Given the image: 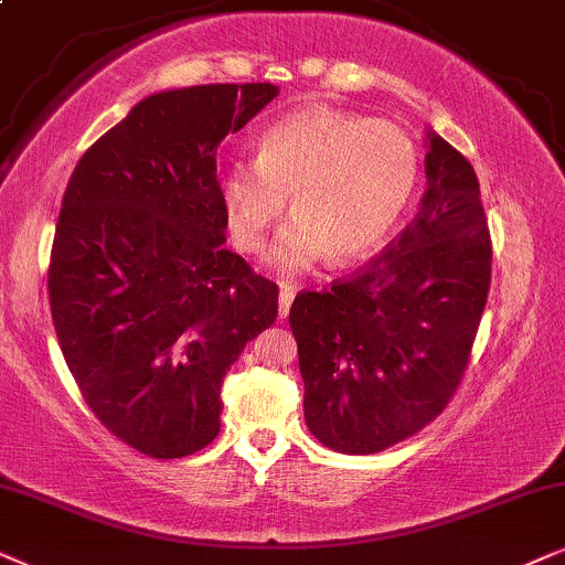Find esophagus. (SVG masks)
I'll return each mask as SVG.
<instances>
[{
	"label": "esophagus",
	"instance_id": "1",
	"mask_svg": "<svg viewBox=\"0 0 565 565\" xmlns=\"http://www.w3.org/2000/svg\"><path fill=\"white\" fill-rule=\"evenodd\" d=\"M295 287H289V284H281V291H278V315H281V318H287L289 315V307H291V302H295Z\"/></svg>",
	"mask_w": 565,
	"mask_h": 565
}]
</instances>
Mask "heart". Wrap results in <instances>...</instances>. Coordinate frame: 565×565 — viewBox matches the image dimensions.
Listing matches in <instances>:
<instances>
[{
    "mask_svg": "<svg viewBox=\"0 0 565 565\" xmlns=\"http://www.w3.org/2000/svg\"><path fill=\"white\" fill-rule=\"evenodd\" d=\"M418 180V152L387 120L333 108H305L276 120L260 137L258 160L222 170L220 193L232 235L260 250L291 195L297 214L274 247L281 270H305L328 253L345 266L385 243Z\"/></svg>",
    "mask_w": 565,
    "mask_h": 565,
    "instance_id": "heart-1",
    "label": "heart"
}]
</instances>
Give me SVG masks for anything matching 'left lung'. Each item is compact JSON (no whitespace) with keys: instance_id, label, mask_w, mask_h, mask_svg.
Returning a JSON list of instances; mask_svg holds the SVG:
<instances>
[{"instance_id":"left-lung-1","label":"left lung","mask_w":565,"mask_h":565,"mask_svg":"<svg viewBox=\"0 0 565 565\" xmlns=\"http://www.w3.org/2000/svg\"><path fill=\"white\" fill-rule=\"evenodd\" d=\"M426 141L416 220L356 274L299 291L289 310L305 420L343 455L382 452L447 408L491 287L476 170L436 131Z\"/></svg>"}]
</instances>
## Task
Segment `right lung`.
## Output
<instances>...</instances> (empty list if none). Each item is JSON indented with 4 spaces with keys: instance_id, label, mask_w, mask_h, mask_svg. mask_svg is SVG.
<instances>
[{
    "instance_id": "obj_1",
    "label": "right lung",
    "mask_w": 565,
    "mask_h": 565,
    "mask_svg": "<svg viewBox=\"0 0 565 565\" xmlns=\"http://www.w3.org/2000/svg\"><path fill=\"white\" fill-rule=\"evenodd\" d=\"M278 95L268 82L149 95L82 154L49 266L56 338L124 445L188 457L220 434L222 380L274 326L278 287L224 247L216 147Z\"/></svg>"
}]
</instances>
